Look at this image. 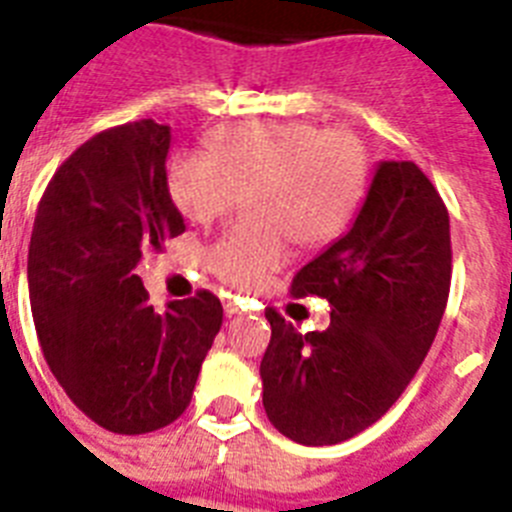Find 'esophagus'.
I'll use <instances>...</instances> for the list:
<instances>
[{"mask_svg":"<svg viewBox=\"0 0 512 512\" xmlns=\"http://www.w3.org/2000/svg\"><path fill=\"white\" fill-rule=\"evenodd\" d=\"M246 310L248 305L246 300H241V297H228V300H225V312H228V315H241V312Z\"/></svg>","mask_w":512,"mask_h":512,"instance_id":"esophagus-1","label":"esophagus"}]
</instances>
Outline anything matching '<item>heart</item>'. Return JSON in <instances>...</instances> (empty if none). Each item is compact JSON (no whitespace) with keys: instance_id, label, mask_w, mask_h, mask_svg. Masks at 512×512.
<instances>
[{"instance_id":"obj_1","label":"heart","mask_w":512,"mask_h":512,"mask_svg":"<svg viewBox=\"0 0 512 512\" xmlns=\"http://www.w3.org/2000/svg\"><path fill=\"white\" fill-rule=\"evenodd\" d=\"M369 184V153L351 130L312 122H246L212 133L205 156L171 158L166 189L197 225L228 215L243 194V223L212 243V274L238 289L259 287L302 248L328 246L346 233Z\"/></svg>"}]
</instances>
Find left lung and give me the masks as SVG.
<instances>
[{
	"instance_id": "1",
	"label": "left lung",
	"mask_w": 512,
	"mask_h": 512,
	"mask_svg": "<svg viewBox=\"0 0 512 512\" xmlns=\"http://www.w3.org/2000/svg\"><path fill=\"white\" fill-rule=\"evenodd\" d=\"M451 287L449 210L413 161H382L346 235L302 266L295 297L330 302L300 333L274 307L261 359L271 425L305 446L354 438L395 405L441 325Z\"/></svg>"
}]
</instances>
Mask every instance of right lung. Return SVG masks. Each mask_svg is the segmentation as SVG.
I'll return each instance as SVG.
<instances>
[{"label": "right lung", "mask_w": 512, "mask_h": 512, "mask_svg": "<svg viewBox=\"0 0 512 512\" xmlns=\"http://www.w3.org/2000/svg\"><path fill=\"white\" fill-rule=\"evenodd\" d=\"M171 128L138 120L76 148L45 187L27 284L43 356L76 408L138 436L187 410L223 305L200 289L164 312L135 274L184 233L166 189Z\"/></svg>", "instance_id": "right-lung-1"}]
</instances>
